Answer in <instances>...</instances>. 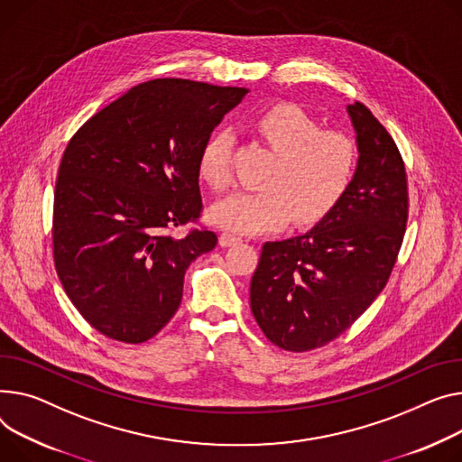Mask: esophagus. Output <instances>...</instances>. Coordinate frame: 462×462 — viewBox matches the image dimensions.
Masks as SVG:
<instances>
[{
    "instance_id": "esophagus-1",
    "label": "esophagus",
    "mask_w": 462,
    "mask_h": 462,
    "mask_svg": "<svg viewBox=\"0 0 462 462\" xmlns=\"http://www.w3.org/2000/svg\"><path fill=\"white\" fill-rule=\"evenodd\" d=\"M243 239L239 237V236H236V234H230V232H223L221 236H219V243L223 245V247H232V245H237V243H241Z\"/></svg>"
}]
</instances>
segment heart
I'll use <instances>...</instances> for the list:
<instances>
[{
    "label": "heart",
    "mask_w": 462,
    "mask_h": 462,
    "mask_svg": "<svg viewBox=\"0 0 462 462\" xmlns=\"http://www.w3.org/2000/svg\"><path fill=\"white\" fill-rule=\"evenodd\" d=\"M256 128L279 153L263 180L262 191H236L215 202L211 221L237 234H262L297 225H316L330 215L353 186L358 167L355 141L334 130H321L318 120L293 104L263 111ZM232 135L211 134L199 153V176L215 191L228 188Z\"/></svg>",
    "instance_id": "obj_1"
}]
</instances>
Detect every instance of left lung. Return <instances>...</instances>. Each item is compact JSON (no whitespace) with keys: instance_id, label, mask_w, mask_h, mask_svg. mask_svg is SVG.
Wrapping results in <instances>:
<instances>
[{"instance_id":"8db88e82","label":"left lung","mask_w":462,"mask_h":462,"mask_svg":"<svg viewBox=\"0 0 462 462\" xmlns=\"http://www.w3.org/2000/svg\"><path fill=\"white\" fill-rule=\"evenodd\" d=\"M358 146L353 186L310 232L267 241L251 310L267 340L302 353L346 332L384 290L402 249L409 191L402 153L364 104L347 106Z\"/></svg>"}]
</instances>
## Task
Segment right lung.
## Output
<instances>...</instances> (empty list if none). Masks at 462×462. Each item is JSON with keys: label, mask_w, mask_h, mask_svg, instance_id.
<instances>
[{"label": "right lung", "mask_w": 462, "mask_h": 462, "mask_svg": "<svg viewBox=\"0 0 462 462\" xmlns=\"http://www.w3.org/2000/svg\"><path fill=\"white\" fill-rule=\"evenodd\" d=\"M247 88L163 78L130 88L74 134L53 195V262L100 334L143 344L176 314L183 274L217 236L200 217L199 153Z\"/></svg>", "instance_id": "add662e5"}]
</instances>
